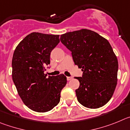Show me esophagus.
<instances>
[{"mask_svg":"<svg viewBox=\"0 0 130 130\" xmlns=\"http://www.w3.org/2000/svg\"><path fill=\"white\" fill-rule=\"evenodd\" d=\"M72 78H72V76H71V77H69V76L67 77V79L68 81H70V80H71V79H72Z\"/></svg>","mask_w":130,"mask_h":130,"instance_id":"esophagus-1","label":"esophagus"}]
</instances>
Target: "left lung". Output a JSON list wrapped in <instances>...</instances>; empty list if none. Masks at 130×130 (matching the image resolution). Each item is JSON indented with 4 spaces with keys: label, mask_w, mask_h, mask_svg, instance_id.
<instances>
[{
    "label": "left lung",
    "mask_w": 130,
    "mask_h": 130,
    "mask_svg": "<svg viewBox=\"0 0 130 130\" xmlns=\"http://www.w3.org/2000/svg\"><path fill=\"white\" fill-rule=\"evenodd\" d=\"M60 40L72 52L74 64L83 71L82 77H76L79 82L76 90L78 101L91 109L104 106L116 88L119 67L108 41L88 29L65 33Z\"/></svg>",
    "instance_id": "8db88e82"
}]
</instances>
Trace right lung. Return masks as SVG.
Returning a JSON list of instances; mask_svg holds the SVG:
<instances>
[{
    "label": "right lung",
    "instance_id": "1",
    "mask_svg": "<svg viewBox=\"0 0 130 130\" xmlns=\"http://www.w3.org/2000/svg\"><path fill=\"white\" fill-rule=\"evenodd\" d=\"M59 37L32 32L19 43L13 55V81L22 101L34 111L45 113L56 106L67 84L63 74L47 78L44 72L51 62V51L59 43Z\"/></svg>",
    "mask_w": 130,
    "mask_h": 130
}]
</instances>
